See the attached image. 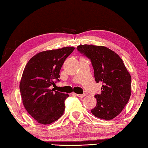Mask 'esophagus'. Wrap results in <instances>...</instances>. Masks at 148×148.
<instances>
[{
  "instance_id": "obj_1",
  "label": "esophagus",
  "mask_w": 148,
  "mask_h": 148,
  "mask_svg": "<svg viewBox=\"0 0 148 148\" xmlns=\"http://www.w3.org/2000/svg\"><path fill=\"white\" fill-rule=\"evenodd\" d=\"M75 95H76V96H78V97H85V94H76V93H75Z\"/></svg>"
}]
</instances>
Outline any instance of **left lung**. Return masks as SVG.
<instances>
[{
    "mask_svg": "<svg viewBox=\"0 0 148 148\" xmlns=\"http://www.w3.org/2000/svg\"><path fill=\"white\" fill-rule=\"evenodd\" d=\"M79 52L90 58L97 83H101V93L97 94L95 107L91 113L103 120L119 115L127 104L131 95V76L121 58L104 46L80 45Z\"/></svg>",
    "mask_w": 148,
    "mask_h": 148,
    "instance_id": "1",
    "label": "left lung"
}]
</instances>
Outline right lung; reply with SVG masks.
<instances>
[{
    "instance_id": "add662e5",
    "label": "right lung",
    "mask_w": 148,
    "mask_h": 148,
    "mask_svg": "<svg viewBox=\"0 0 148 148\" xmlns=\"http://www.w3.org/2000/svg\"><path fill=\"white\" fill-rule=\"evenodd\" d=\"M73 47L42 51L28 61L23 70L20 90L23 107L37 123L49 125L57 121L64 111L68 93L50 88L55 79L59 81L64 60L74 50Z\"/></svg>"
}]
</instances>
